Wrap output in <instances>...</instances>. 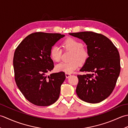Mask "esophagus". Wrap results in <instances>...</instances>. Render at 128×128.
<instances>
[{
    "instance_id": "obj_1",
    "label": "esophagus",
    "mask_w": 128,
    "mask_h": 128,
    "mask_svg": "<svg viewBox=\"0 0 128 128\" xmlns=\"http://www.w3.org/2000/svg\"><path fill=\"white\" fill-rule=\"evenodd\" d=\"M70 76H71V74L69 73H66V78H69Z\"/></svg>"
}]
</instances>
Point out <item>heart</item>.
I'll return each mask as SVG.
<instances>
[{
  "label": "heart",
  "instance_id": "b5f03b06",
  "mask_svg": "<svg viewBox=\"0 0 128 128\" xmlns=\"http://www.w3.org/2000/svg\"><path fill=\"white\" fill-rule=\"evenodd\" d=\"M63 47L66 50L72 52L69 62H60L56 65V69L58 72H63L66 73H72L78 68L80 64L85 63L88 58V52L83 47V44L79 40L72 38L65 40ZM62 50L58 45H54L50 50V56L53 61L58 62L60 60Z\"/></svg>",
  "mask_w": 128,
  "mask_h": 128
}]
</instances>
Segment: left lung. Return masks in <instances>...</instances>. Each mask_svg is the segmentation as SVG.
I'll return each mask as SVG.
<instances>
[{"label": "left lung", "instance_id": "obj_1", "mask_svg": "<svg viewBox=\"0 0 128 128\" xmlns=\"http://www.w3.org/2000/svg\"><path fill=\"white\" fill-rule=\"evenodd\" d=\"M86 43L88 57L78 75L76 89L80 98L90 103L102 102L110 96L115 88L120 74V56L117 48L104 35L88 31L70 33Z\"/></svg>", "mask_w": 128, "mask_h": 128}]
</instances>
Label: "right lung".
Masks as SVG:
<instances>
[{
  "label": "right lung",
  "mask_w": 128,
  "mask_h": 128,
  "mask_svg": "<svg viewBox=\"0 0 128 128\" xmlns=\"http://www.w3.org/2000/svg\"><path fill=\"white\" fill-rule=\"evenodd\" d=\"M64 36L36 32L27 36L16 49L13 59L15 82L32 104L48 106L58 99L60 86L66 78L65 73H52L48 76L46 74L54 68L50 48Z\"/></svg>",
  "instance_id": "1"
}]
</instances>
